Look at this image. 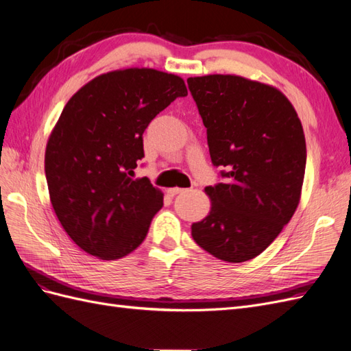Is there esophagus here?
<instances>
[{"label":"esophagus","mask_w":351,"mask_h":351,"mask_svg":"<svg viewBox=\"0 0 351 351\" xmlns=\"http://www.w3.org/2000/svg\"><path fill=\"white\" fill-rule=\"evenodd\" d=\"M183 192H186V189H180V187H174V189H169V190H168V193H169V195H171V196L180 195V193H183Z\"/></svg>","instance_id":"1"}]
</instances>
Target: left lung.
<instances>
[{
  "instance_id": "8db88e82",
  "label": "left lung",
  "mask_w": 351,
  "mask_h": 351,
  "mask_svg": "<svg viewBox=\"0 0 351 351\" xmlns=\"http://www.w3.org/2000/svg\"><path fill=\"white\" fill-rule=\"evenodd\" d=\"M206 127L210 161L224 183L205 187L209 215L193 240L221 261L256 258L299 205L306 141L291 102L277 88L234 74L189 77Z\"/></svg>"
}]
</instances>
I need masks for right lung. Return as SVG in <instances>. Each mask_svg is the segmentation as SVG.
Returning <instances> with one entry per match:
<instances>
[{
  "label": "right lung",
  "mask_w": 351,
  "mask_h": 351,
  "mask_svg": "<svg viewBox=\"0 0 351 351\" xmlns=\"http://www.w3.org/2000/svg\"><path fill=\"white\" fill-rule=\"evenodd\" d=\"M184 80L154 69L101 74L66 104L45 151V176L56 215L86 253L115 261L145 240L162 208L149 180L133 178L143 132L176 98Z\"/></svg>",
  "instance_id": "add662e5"
}]
</instances>
